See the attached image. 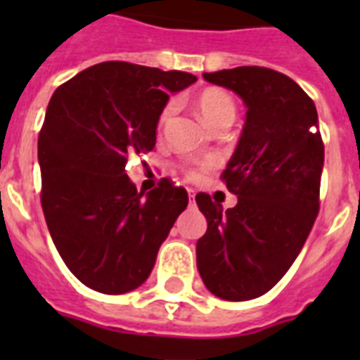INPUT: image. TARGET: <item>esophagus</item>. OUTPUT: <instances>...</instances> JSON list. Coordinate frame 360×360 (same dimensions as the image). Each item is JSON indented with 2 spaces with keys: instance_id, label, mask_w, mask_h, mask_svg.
I'll return each mask as SVG.
<instances>
[{
  "instance_id": "obj_1",
  "label": "esophagus",
  "mask_w": 360,
  "mask_h": 360,
  "mask_svg": "<svg viewBox=\"0 0 360 360\" xmlns=\"http://www.w3.org/2000/svg\"><path fill=\"white\" fill-rule=\"evenodd\" d=\"M188 192H191V202H194V192L192 191H188Z\"/></svg>"
}]
</instances>
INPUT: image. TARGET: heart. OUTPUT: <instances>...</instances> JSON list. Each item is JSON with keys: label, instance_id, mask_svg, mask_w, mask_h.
<instances>
[{"label": "heart", "instance_id": "heart-1", "mask_svg": "<svg viewBox=\"0 0 360 360\" xmlns=\"http://www.w3.org/2000/svg\"><path fill=\"white\" fill-rule=\"evenodd\" d=\"M194 106H196L198 114L202 115V120L205 121V124H209L213 130L222 127V124H231L236 120V101H233L230 93L220 89V87H205L203 91L198 93L194 97ZM172 114H174V104L168 103L158 115V127H164L168 123ZM209 166H211V162H203L196 168H186V177L188 179H200V175Z\"/></svg>", "mask_w": 360, "mask_h": 360}]
</instances>
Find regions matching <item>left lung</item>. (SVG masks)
<instances>
[{"instance_id":"left-lung-1","label":"left lung","mask_w":360,"mask_h":360,"mask_svg":"<svg viewBox=\"0 0 360 360\" xmlns=\"http://www.w3.org/2000/svg\"><path fill=\"white\" fill-rule=\"evenodd\" d=\"M246 106L239 143L222 172L236 207L200 192L207 231L198 271L213 295L248 301L267 293L299 256L319 211L325 147L316 104L290 76L265 67L203 72Z\"/></svg>"}]
</instances>
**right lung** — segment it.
I'll use <instances>...</instances> for the list:
<instances>
[{
    "mask_svg": "<svg viewBox=\"0 0 360 360\" xmlns=\"http://www.w3.org/2000/svg\"><path fill=\"white\" fill-rule=\"evenodd\" d=\"M198 78L124 61H104L59 86L39 134L41 203L53 245L70 273L101 293L136 290L188 205L168 179L136 191L130 155L153 151L158 115Z\"/></svg>",
    "mask_w": 360,
    "mask_h": 360,
    "instance_id": "add662e5",
    "label": "right lung"
}]
</instances>
